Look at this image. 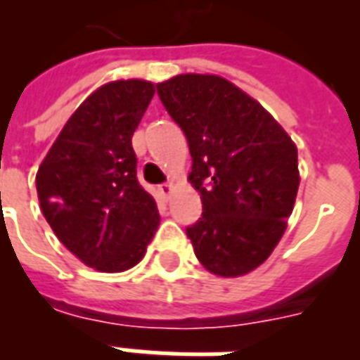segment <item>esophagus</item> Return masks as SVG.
Listing matches in <instances>:
<instances>
[{
  "instance_id": "obj_1",
  "label": "esophagus",
  "mask_w": 360,
  "mask_h": 360,
  "mask_svg": "<svg viewBox=\"0 0 360 360\" xmlns=\"http://www.w3.org/2000/svg\"><path fill=\"white\" fill-rule=\"evenodd\" d=\"M157 191H158V194H160V198H162V200H168L169 194H172V185H169V183H164V185L158 186Z\"/></svg>"
}]
</instances>
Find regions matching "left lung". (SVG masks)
<instances>
[{
  "instance_id": "obj_1",
  "label": "left lung",
  "mask_w": 360,
  "mask_h": 360,
  "mask_svg": "<svg viewBox=\"0 0 360 360\" xmlns=\"http://www.w3.org/2000/svg\"><path fill=\"white\" fill-rule=\"evenodd\" d=\"M185 132L188 175L203 213L186 228L194 254L219 276H243L278 245L299 188L297 147L262 104L214 75H179L157 84Z\"/></svg>"
}]
</instances>
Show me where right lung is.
I'll return each instance as SVG.
<instances>
[{"label": "right lung", "mask_w": 360, "mask_h": 360, "mask_svg": "<svg viewBox=\"0 0 360 360\" xmlns=\"http://www.w3.org/2000/svg\"><path fill=\"white\" fill-rule=\"evenodd\" d=\"M153 95L146 80L98 87L70 115L37 172V194L53 233L103 273L134 267L160 222L157 203L138 183L132 149Z\"/></svg>", "instance_id": "1"}]
</instances>
